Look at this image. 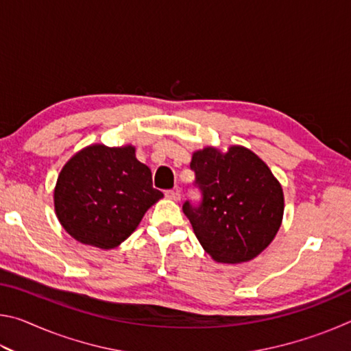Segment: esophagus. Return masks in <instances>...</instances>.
I'll return each instance as SVG.
<instances>
[{
    "label": "esophagus",
    "mask_w": 351,
    "mask_h": 351,
    "mask_svg": "<svg viewBox=\"0 0 351 351\" xmlns=\"http://www.w3.org/2000/svg\"><path fill=\"white\" fill-rule=\"evenodd\" d=\"M165 198H169L171 201H180L181 193L178 192V190H167V192H165Z\"/></svg>",
    "instance_id": "esophagus-1"
}]
</instances>
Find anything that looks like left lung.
Returning a JSON list of instances; mask_svg holds the SVG:
<instances>
[{"label":"left lung","instance_id":"left-lung-1","mask_svg":"<svg viewBox=\"0 0 351 351\" xmlns=\"http://www.w3.org/2000/svg\"><path fill=\"white\" fill-rule=\"evenodd\" d=\"M190 169L203 201L186 213L204 251L219 263H243L257 257L282 226L283 189L263 159L243 145L221 152H193Z\"/></svg>","mask_w":351,"mask_h":351}]
</instances>
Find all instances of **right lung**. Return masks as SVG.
I'll return each mask as SVG.
<instances>
[{
    "instance_id": "obj_1",
    "label": "right lung",
    "mask_w": 351,
    "mask_h": 351,
    "mask_svg": "<svg viewBox=\"0 0 351 351\" xmlns=\"http://www.w3.org/2000/svg\"><path fill=\"white\" fill-rule=\"evenodd\" d=\"M152 170L133 145L91 144L63 165L54 207L63 229L83 245L117 247L164 195L152 186Z\"/></svg>"
}]
</instances>
